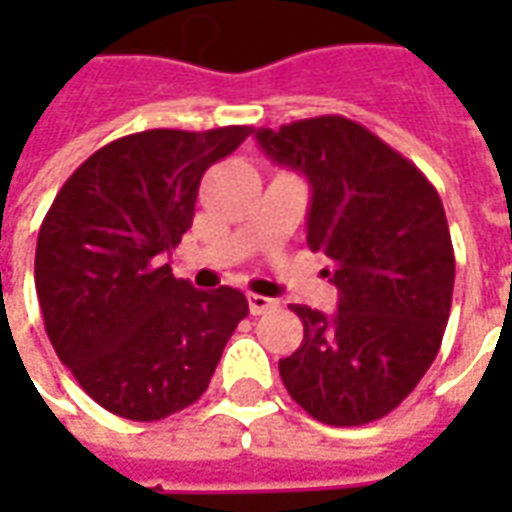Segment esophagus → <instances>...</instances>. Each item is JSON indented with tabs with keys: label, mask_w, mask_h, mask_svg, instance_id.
<instances>
[{
	"label": "esophagus",
	"mask_w": 512,
	"mask_h": 512,
	"mask_svg": "<svg viewBox=\"0 0 512 512\" xmlns=\"http://www.w3.org/2000/svg\"><path fill=\"white\" fill-rule=\"evenodd\" d=\"M277 307V301L268 299V296H260V293H249V312L252 315H266Z\"/></svg>",
	"instance_id": "obj_1"
}]
</instances>
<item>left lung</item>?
<instances>
[{
	"label": "left lung",
	"mask_w": 512,
	"mask_h": 512,
	"mask_svg": "<svg viewBox=\"0 0 512 512\" xmlns=\"http://www.w3.org/2000/svg\"><path fill=\"white\" fill-rule=\"evenodd\" d=\"M257 142L312 186L307 244L337 285L334 315L290 304L304 340L279 359L312 419L354 428L406 400L439 354L455 252L439 191L406 156L343 115L260 128Z\"/></svg>",
	"instance_id": "obj_1"
}]
</instances>
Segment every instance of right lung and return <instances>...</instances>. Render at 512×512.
<instances>
[{"instance_id": "right-lung-1", "label": "right lung", "mask_w": 512, "mask_h": 512, "mask_svg": "<svg viewBox=\"0 0 512 512\" xmlns=\"http://www.w3.org/2000/svg\"><path fill=\"white\" fill-rule=\"evenodd\" d=\"M249 126L153 128L120 136L84 161L40 224L35 290L54 351L98 406L134 422L183 411L211 384L241 290H197L164 255L194 219L205 169Z\"/></svg>"}]
</instances>
